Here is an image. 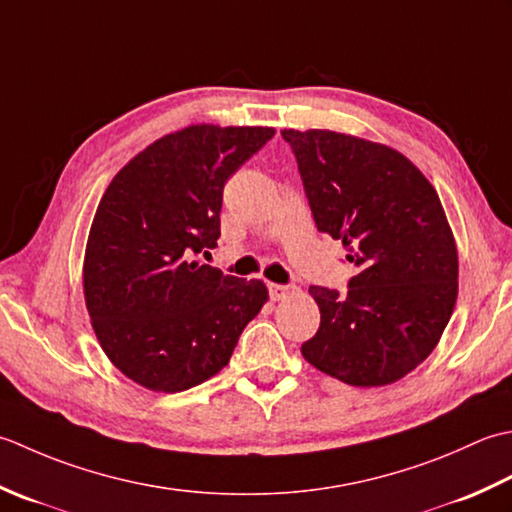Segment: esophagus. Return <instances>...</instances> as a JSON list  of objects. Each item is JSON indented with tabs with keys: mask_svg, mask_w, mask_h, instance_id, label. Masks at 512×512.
I'll list each match as a JSON object with an SVG mask.
<instances>
[{
	"mask_svg": "<svg viewBox=\"0 0 512 512\" xmlns=\"http://www.w3.org/2000/svg\"><path fill=\"white\" fill-rule=\"evenodd\" d=\"M289 287H285V285H276V283H271L269 285V296L274 298V300H283V298H287V294H289Z\"/></svg>",
	"mask_w": 512,
	"mask_h": 512,
	"instance_id": "1",
	"label": "esophagus"
}]
</instances>
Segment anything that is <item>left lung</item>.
<instances>
[{
    "label": "left lung",
    "mask_w": 512,
    "mask_h": 512,
    "mask_svg": "<svg viewBox=\"0 0 512 512\" xmlns=\"http://www.w3.org/2000/svg\"><path fill=\"white\" fill-rule=\"evenodd\" d=\"M318 232L358 267L320 307L302 356L351 387H384L429 358L457 300V247L435 187L398 150L331 130H283Z\"/></svg>",
    "instance_id": "obj_1"
}]
</instances>
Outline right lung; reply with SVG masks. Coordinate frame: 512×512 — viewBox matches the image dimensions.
<instances>
[{"mask_svg": "<svg viewBox=\"0 0 512 512\" xmlns=\"http://www.w3.org/2000/svg\"><path fill=\"white\" fill-rule=\"evenodd\" d=\"M274 128L190 125L114 176L83 260V296L101 349L150 391L210 380L267 302L263 280L203 265L221 236L223 187Z\"/></svg>", "mask_w": 512, "mask_h": 512, "instance_id": "obj_1", "label": "right lung"}]
</instances>
